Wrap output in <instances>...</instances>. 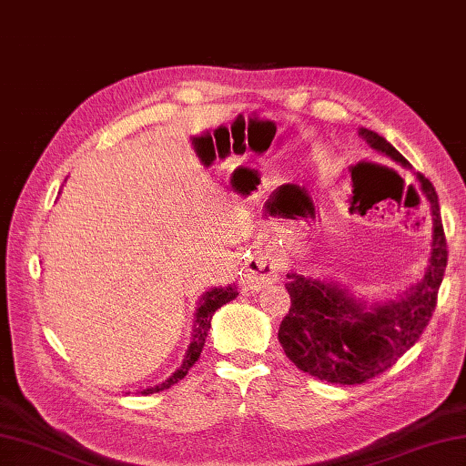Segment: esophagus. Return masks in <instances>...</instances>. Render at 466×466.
Masks as SVG:
<instances>
[{
    "label": "esophagus",
    "instance_id": "esophagus-1",
    "mask_svg": "<svg viewBox=\"0 0 466 466\" xmlns=\"http://www.w3.org/2000/svg\"><path fill=\"white\" fill-rule=\"evenodd\" d=\"M279 272L280 260L272 250H254L248 262H246V280L254 289H262L266 284L276 282L279 280Z\"/></svg>",
    "mask_w": 466,
    "mask_h": 466
}]
</instances>
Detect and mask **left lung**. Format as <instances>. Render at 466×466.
<instances>
[{"label": "left lung", "instance_id": "1", "mask_svg": "<svg viewBox=\"0 0 466 466\" xmlns=\"http://www.w3.org/2000/svg\"><path fill=\"white\" fill-rule=\"evenodd\" d=\"M376 152L409 166L404 156L372 130L359 132ZM432 210V252L424 279L399 302L364 310L344 290L300 274H289L290 310L279 340L286 356L316 379L336 384H362L397 364L429 326L447 268L449 246L432 182L417 174Z\"/></svg>", "mask_w": 466, "mask_h": 466}]
</instances>
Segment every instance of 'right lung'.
Wrapping results in <instances>:
<instances>
[{
    "instance_id": "right-lung-1",
    "label": "right lung",
    "mask_w": 466,
    "mask_h": 466,
    "mask_svg": "<svg viewBox=\"0 0 466 466\" xmlns=\"http://www.w3.org/2000/svg\"><path fill=\"white\" fill-rule=\"evenodd\" d=\"M236 292L232 286H228V289H214L210 292L204 294L202 299V304L198 306V312H196V334H194V340L190 344V349H187V354H186V360L184 364L180 366V370L174 372L172 379H167L166 382L154 386V389H147L144 390L142 394H154V392H162L166 389H170V386H174L177 380H182L184 376L187 374V370L192 369V366L198 362V359H200V352L204 349V340L208 336V330H210V320H212V314L220 309V306H224L226 302H230L236 299Z\"/></svg>"
}]
</instances>
